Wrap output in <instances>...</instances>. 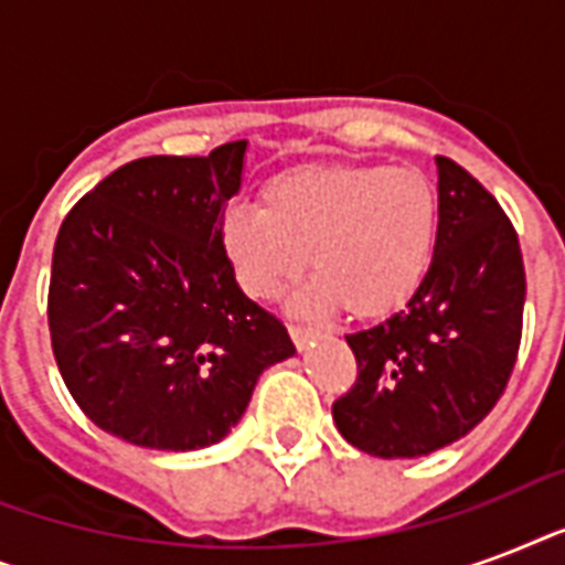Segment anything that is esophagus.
Here are the masks:
<instances>
[{
  "label": "esophagus",
  "mask_w": 565,
  "mask_h": 565,
  "mask_svg": "<svg viewBox=\"0 0 565 565\" xmlns=\"http://www.w3.org/2000/svg\"><path fill=\"white\" fill-rule=\"evenodd\" d=\"M290 337H292V343H296V349L299 352H305L313 340H317V331H310V328H299V326H292L290 328Z\"/></svg>",
  "instance_id": "34e87169"
}]
</instances>
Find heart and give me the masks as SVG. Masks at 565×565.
Returning a JSON list of instances; mask_svg holds the SVG:
<instances>
[{
    "label": "heart",
    "instance_id": "heart-1",
    "mask_svg": "<svg viewBox=\"0 0 565 565\" xmlns=\"http://www.w3.org/2000/svg\"><path fill=\"white\" fill-rule=\"evenodd\" d=\"M437 216V190L416 167H301L269 181L260 207L222 213L220 246L252 299H281L310 264L301 313L381 319L428 275Z\"/></svg>",
    "mask_w": 565,
    "mask_h": 565
}]
</instances>
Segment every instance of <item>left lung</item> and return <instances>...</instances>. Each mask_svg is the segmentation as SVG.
<instances>
[{
  "mask_svg": "<svg viewBox=\"0 0 565 565\" xmlns=\"http://www.w3.org/2000/svg\"><path fill=\"white\" fill-rule=\"evenodd\" d=\"M434 260L407 308L349 334L358 381L337 430L372 457H425L466 437L504 393L525 310L519 237L499 202L437 158Z\"/></svg>",
  "mask_w": 565,
  "mask_h": 565,
  "instance_id": "obj_1",
  "label": "left lung"
}]
</instances>
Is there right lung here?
Returning a JSON list of instances; mask_svg holds the SVG:
<instances>
[{
    "mask_svg": "<svg viewBox=\"0 0 565 565\" xmlns=\"http://www.w3.org/2000/svg\"><path fill=\"white\" fill-rule=\"evenodd\" d=\"M246 140L207 158H140L57 231L49 334L87 419L131 446L195 451L243 419L257 377L296 354L239 290L220 246Z\"/></svg>",
    "mask_w": 565,
    "mask_h": 565,
    "instance_id": "obj_1",
    "label": "right lung"
}]
</instances>
